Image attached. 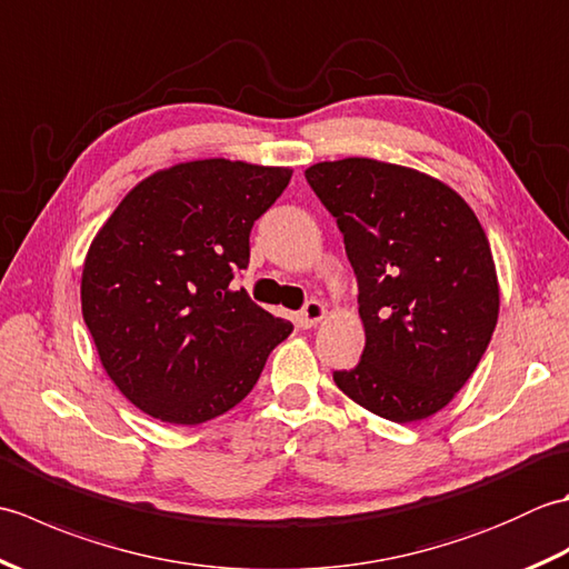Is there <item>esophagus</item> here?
Wrapping results in <instances>:
<instances>
[{
  "mask_svg": "<svg viewBox=\"0 0 569 569\" xmlns=\"http://www.w3.org/2000/svg\"><path fill=\"white\" fill-rule=\"evenodd\" d=\"M328 318V306L320 303V300H310V303L298 312V325L300 328H316L318 322Z\"/></svg>",
  "mask_w": 569,
  "mask_h": 569,
  "instance_id": "34e87169",
  "label": "esophagus"
}]
</instances>
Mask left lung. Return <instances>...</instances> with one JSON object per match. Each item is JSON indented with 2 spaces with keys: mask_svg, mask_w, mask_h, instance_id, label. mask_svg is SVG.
<instances>
[{
  "mask_svg": "<svg viewBox=\"0 0 569 569\" xmlns=\"http://www.w3.org/2000/svg\"><path fill=\"white\" fill-rule=\"evenodd\" d=\"M310 188L337 217L359 281L365 352L335 371L369 413L416 422L475 373L499 320V278L475 210L442 180L365 156L320 161Z\"/></svg>",
  "mask_w": 569,
  "mask_h": 569,
  "instance_id": "obj_1",
  "label": "left lung"
}]
</instances>
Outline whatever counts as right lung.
<instances>
[{"label": "right lung", "mask_w": 569, "mask_h": 569, "mask_svg": "<svg viewBox=\"0 0 569 569\" xmlns=\"http://www.w3.org/2000/svg\"><path fill=\"white\" fill-rule=\"evenodd\" d=\"M293 168L229 159L176 163L131 188L84 253L82 318L107 377L173 426L227 413L293 325L232 286L253 222Z\"/></svg>", "instance_id": "right-lung-1"}]
</instances>
